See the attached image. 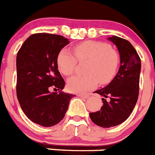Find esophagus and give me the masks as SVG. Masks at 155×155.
Segmentation results:
<instances>
[{
    "label": "esophagus",
    "mask_w": 155,
    "mask_h": 155,
    "mask_svg": "<svg viewBox=\"0 0 155 155\" xmlns=\"http://www.w3.org/2000/svg\"><path fill=\"white\" fill-rule=\"evenodd\" d=\"M78 96H79V97H81V98H84V99H87V98H88V95H87V94H78Z\"/></svg>",
    "instance_id": "esophagus-1"
}]
</instances>
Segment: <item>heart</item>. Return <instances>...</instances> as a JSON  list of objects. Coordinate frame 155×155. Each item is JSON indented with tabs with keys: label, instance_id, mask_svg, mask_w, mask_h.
Listing matches in <instances>:
<instances>
[{
	"label": "heart",
	"instance_id": "heart-1",
	"mask_svg": "<svg viewBox=\"0 0 155 155\" xmlns=\"http://www.w3.org/2000/svg\"><path fill=\"white\" fill-rule=\"evenodd\" d=\"M74 54L67 48L59 51L56 58L59 71L65 76L74 73L77 63L89 60L85 70L86 75H78L67 81V89L71 92L80 93L92 89L100 84L109 83L115 75L119 58L117 51L108 44L96 41H85L74 47Z\"/></svg>",
	"mask_w": 155,
	"mask_h": 155
}]
</instances>
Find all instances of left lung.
I'll return each instance as SVG.
<instances>
[{"label": "left lung", "mask_w": 155, "mask_h": 155, "mask_svg": "<svg viewBox=\"0 0 155 155\" xmlns=\"http://www.w3.org/2000/svg\"><path fill=\"white\" fill-rule=\"evenodd\" d=\"M117 48L120 67L108 85L96 91L104 96L101 109L89 114L91 120L103 128L116 126L126 120L134 109L139 96L140 58L130 42L113 36L108 38Z\"/></svg>", "instance_id": "left-lung-1"}]
</instances>
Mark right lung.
I'll list each match as a JSON object with an SVG mask.
<instances>
[{
  "label": "right lung",
  "instance_id": "1",
  "mask_svg": "<svg viewBox=\"0 0 155 155\" xmlns=\"http://www.w3.org/2000/svg\"><path fill=\"white\" fill-rule=\"evenodd\" d=\"M70 43L56 34H32L22 44L16 57V94L22 111L44 127L56 125L64 117L75 95L62 92L65 81L58 71L59 51ZM53 88L58 93H51Z\"/></svg>",
  "mask_w": 155,
  "mask_h": 155
}]
</instances>
